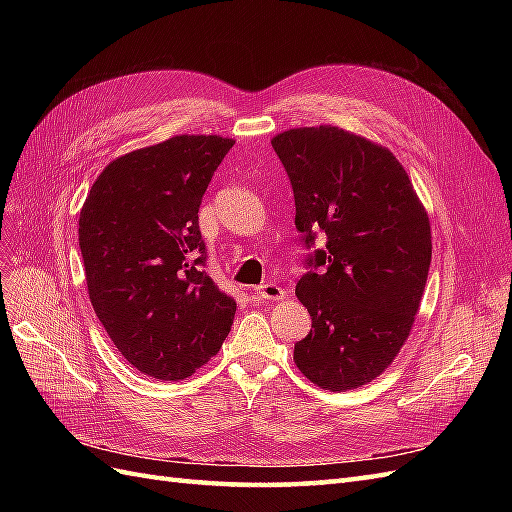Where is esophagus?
<instances>
[{"label":"esophagus","instance_id":"esophagus-1","mask_svg":"<svg viewBox=\"0 0 512 512\" xmlns=\"http://www.w3.org/2000/svg\"><path fill=\"white\" fill-rule=\"evenodd\" d=\"M256 297L262 301H282V299H286V290H282L273 282H267V284H260L256 288Z\"/></svg>","mask_w":512,"mask_h":512}]
</instances>
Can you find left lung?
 <instances>
[{
	"label": "left lung",
	"instance_id": "8db88e82",
	"mask_svg": "<svg viewBox=\"0 0 512 512\" xmlns=\"http://www.w3.org/2000/svg\"><path fill=\"white\" fill-rule=\"evenodd\" d=\"M294 192L309 250L297 297L312 331L294 344L301 374L324 391L378 378L404 346L431 262V226L393 153L335 126L294 128L271 141Z\"/></svg>",
	"mask_w": 512,
	"mask_h": 512
}]
</instances>
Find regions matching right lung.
Returning a JSON list of instances; mask_svg holds the SVG:
<instances>
[{
    "label": "right lung",
    "instance_id": "add662e5",
    "mask_svg": "<svg viewBox=\"0 0 512 512\" xmlns=\"http://www.w3.org/2000/svg\"><path fill=\"white\" fill-rule=\"evenodd\" d=\"M232 138L181 134L126 153L91 185L79 245L91 305L141 374L183 380L218 354L237 303L203 271L198 209Z\"/></svg>",
    "mask_w": 512,
    "mask_h": 512
}]
</instances>
